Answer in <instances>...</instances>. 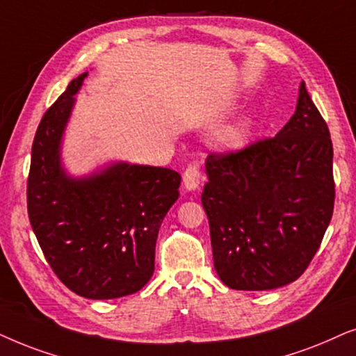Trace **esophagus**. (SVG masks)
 <instances>
[{
	"mask_svg": "<svg viewBox=\"0 0 356 356\" xmlns=\"http://www.w3.org/2000/svg\"><path fill=\"white\" fill-rule=\"evenodd\" d=\"M184 187L187 188V191H195L200 186L202 182V170H200V165L198 164H191L187 165V169L184 170Z\"/></svg>",
	"mask_w": 356,
	"mask_h": 356,
	"instance_id": "34e87169",
	"label": "esophagus"
}]
</instances>
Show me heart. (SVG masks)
I'll return each mask as SVG.
<instances>
[{
  "mask_svg": "<svg viewBox=\"0 0 356 356\" xmlns=\"http://www.w3.org/2000/svg\"><path fill=\"white\" fill-rule=\"evenodd\" d=\"M250 123L248 120H243L238 125H234L233 129H229L222 135V145L226 146L227 149H236L239 146H243L248 140Z\"/></svg>",
  "mask_w": 356,
  "mask_h": 356,
  "instance_id": "1",
  "label": "heart"
}]
</instances>
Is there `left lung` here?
<instances>
[{
  "instance_id": "obj_1",
  "label": "left lung",
  "mask_w": 356,
  "mask_h": 356,
  "mask_svg": "<svg viewBox=\"0 0 356 356\" xmlns=\"http://www.w3.org/2000/svg\"><path fill=\"white\" fill-rule=\"evenodd\" d=\"M332 158L329 129L305 83L273 138L208 156L202 205L226 286L264 291L301 277L332 218Z\"/></svg>"
}]
</instances>
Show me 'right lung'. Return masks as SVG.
<instances>
[{"label":"right lung","instance_id":"right-lung-1","mask_svg":"<svg viewBox=\"0 0 356 356\" xmlns=\"http://www.w3.org/2000/svg\"><path fill=\"white\" fill-rule=\"evenodd\" d=\"M79 74L44 113L32 143L27 213L47 262L76 295L113 300L134 295L154 272L161 222L179 198L181 174L115 163L89 177H70L60 145Z\"/></svg>","mask_w":356,"mask_h":356}]
</instances>
